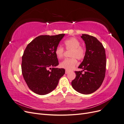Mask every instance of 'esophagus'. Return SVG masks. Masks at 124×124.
I'll return each mask as SVG.
<instances>
[{"mask_svg":"<svg viewBox=\"0 0 124 124\" xmlns=\"http://www.w3.org/2000/svg\"><path fill=\"white\" fill-rule=\"evenodd\" d=\"M69 72V70H65V73H66V74L68 73Z\"/></svg>","mask_w":124,"mask_h":124,"instance_id":"esophagus-1","label":"esophagus"}]
</instances>
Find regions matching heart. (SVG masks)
Wrapping results in <instances>:
<instances>
[{
    "label": "heart",
    "instance_id": "b5f03b06",
    "mask_svg": "<svg viewBox=\"0 0 124 124\" xmlns=\"http://www.w3.org/2000/svg\"><path fill=\"white\" fill-rule=\"evenodd\" d=\"M80 41L74 37L66 39L63 42V46L66 50L70 51L69 56L71 58L63 60L60 63V67L66 70H71L77 64V60H82L85 55L86 50L84 46H81ZM55 53L56 57L62 59L64 55V49L61 46L56 47Z\"/></svg>",
    "mask_w": 124,
    "mask_h": 124
}]
</instances>
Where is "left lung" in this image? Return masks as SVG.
Instances as JSON below:
<instances>
[{
	"label": "left lung",
	"mask_w": 124,
	"mask_h": 124,
	"mask_svg": "<svg viewBox=\"0 0 124 124\" xmlns=\"http://www.w3.org/2000/svg\"><path fill=\"white\" fill-rule=\"evenodd\" d=\"M81 38L86 49L83 61L78 68L83 71H75L76 77L71 85L78 92L86 95L95 92L102 84L106 74V55L102 44L95 37L82 34Z\"/></svg>",
	"instance_id": "left-lung-1"
}]
</instances>
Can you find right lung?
I'll return each instance as SVG.
<instances>
[{"mask_svg": "<svg viewBox=\"0 0 124 124\" xmlns=\"http://www.w3.org/2000/svg\"><path fill=\"white\" fill-rule=\"evenodd\" d=\"M64 36L41 35L25 48L22 56V72L29 88L37 94L44 95L53 91L65 73L64 69L54 68L59 64L55 48Z\"/></svg>", "mask_w": 124, "mask_h": 124, "instance_id": "add662e5", "label": "right lung"}]
</instances>
